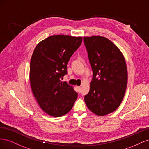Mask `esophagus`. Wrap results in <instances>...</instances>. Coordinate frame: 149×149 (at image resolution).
I'll list each match as a JSON object with an SVG mask.
<instances>
[{
  "instance_id": "1",
  "label": "esophagus",
  "mask_w": 149,
  "mask_h": 149,
  "mask_svg": "<svg viewBox=\"0 0 149 149\" xmlns=\"http://www.w3.org/2000/svg\"><path fill=\"white\" fill-rule=\"evenodd\" d=\"M77 87V88L78 91L80 92V87H79V86H77V87Z\"/></svg>"
}]
</instances>
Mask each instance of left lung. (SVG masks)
Here are the masks:
<instances>
[{"label": "left lung", "instance_id": "obj_1", "mask_svg": "<svg viewBox=\"0 0 149 149\" xmlns=\"http://www.w3.org/2000/svg\"><path fill=\"white\" fill-rule=\"evenodd\" d=\"M84 42L93 72L90 91L84 100L93 113L105 116L114 112L124 97L128 79L125 58L104 37H84Z\"/></svg>", "mask_w": 149, "mask_h": 149}]
</instances>
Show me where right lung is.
Here are the masks:
<instances>
[{"instance_id":"obj_1","label":"right lung","mask_w":149,"mask_h":149,"mask_svg":"<svg viewBox=\"0 0 149 149\" xmlns=\"http://www.w3.org/2000/svg\"><path fill=\"white\" fill-rule=\"evenodd\" d=\"M82 42V37L50 36L33 50L30 64V83L40 108L58 117L69 112L78 94L72 86L61 79L67 74V65Z\"/></svg>"}]
</instances>
